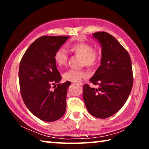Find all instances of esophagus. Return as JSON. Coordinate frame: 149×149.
<instances>
[{
  "label": "esophagus",
  "instance_id": "1",
  "mask_svg": "<svg viewBox=\"0 0 149 149\" xmlns=\"http://www.w3.org/2000/svg\"><path fill=\"white\" fill-rule=\"evenodd\" d=\"M77 85H79V86H83V83L82 82H78V83H77Z\"/></svg>",
  "mask_w": 149,
  "mask_h": 149
}]
</instances>
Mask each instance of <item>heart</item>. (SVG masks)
Segmentation results:
<instances>
[{
  "mask_svg": "<svg viewBox=\"0 0 149 149\" xmlns=\"http://www.w3.org/2000/svg\"><path fill=\"white\" fill-rule=\"evenodd\" d=\"M70 49L75 54L81 56V65L93 67L97 65L100 60L99 50L93 49L90 44L86 42H79L70 46ZM54 59L58 68L65 66L68 60V54L64 48L60 47L55 52ZM87 73L84 70H69L63 74V78L65 81L78 82L83 78L87 77Z\"/></svg>",
  "mask_w": 149,
  "mask_h": 149,
  "instance_id": "1",
  "label": "heart"
}]
</instances>
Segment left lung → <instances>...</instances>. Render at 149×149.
<instances>
[{
    "mask_svg": "<svg viewBox=\"0 0 149 149\" xmlns=\"http://www.w3.org/2000/svg\"><path fill=\"white\" fill-rule=\"evenodd\" d=\"M102 47V59L90 81L98 88L85 84L84 100L91 114L107 118L125 104L132 91L133 78L132 60L128 52L112 35L101 31L93 33Z\"/></svg>",
    "mask_w": 149,
    "mask_h": 149,
    "instance_id": "1",
    "label": "left lung"
}]
</instances>
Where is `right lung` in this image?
<instances>
[{
    "label": "right lung",
    "mask_w": 149,
    "mask_h": 149,
    "mask_svg": "<svg viewBox=\"0 0 149 149\" xmlns=\"http://www.w3.org/2000/svg\"><path fill=\"white\" fill-rule=\"evenodd\" d=\"M68 38L40 37L30 45L20 61L19 82L22 99L33 114L45 122L60 119L66 109L67 90L71 83H59L62 77L54 56Z\"/></svg>",
    "instance_id": "right-lung-1"
}]
</instances>
